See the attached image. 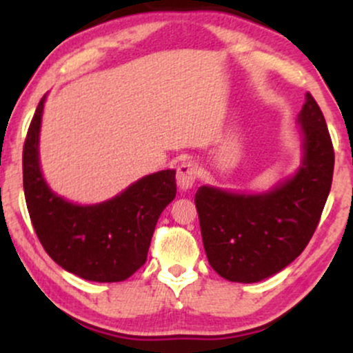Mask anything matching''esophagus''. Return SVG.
<instances>
[{
  "label": "esophagus",
  "mask_w": 353,
  "mask_h": 353,
  "mask_svg": "<svg viewBox=\"0 0 353 353\" xmlns=\"http://www.w3.org/2000/svg\"><path fill=\"white\" fill-rule=\"evenodd\" d=\"M197 179V165L192 161H184L177 168V185L181 190H188Z\"/></svg>",
  "instance_id": "esophagus-1"
}]
</instances>
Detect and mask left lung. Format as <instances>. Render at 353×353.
Here are the masks:
<instances>
[{"label":"left lung","instance_id":"1","mask_svg":"<svg viewBox=\"0 0 353 353\" xmlns=\"http://www.w3.org/2000/svg\"><path fill=\"white\" fill-rule=\"evenodd\" d=\"M303 159L294 177L262 194L210 185L196 192L202 242L221 277L252 283L294 262L317 229L334 176V145L310 92L299 114Z\"/></svg>","mask_w":353,"mask_h":353}]
</instances>
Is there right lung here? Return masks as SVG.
Returning a JSON list of instances; mask_svg holds the SVG:
<instances>
[{
    "label": "right lung",
    "instance_id": "1",
    "mask_svg": "<svg viewBox=\"0 0 353 353\" xmlns=\"http://www.w3.org/2000/svg\"><path fill=\"white\" fill-rule=\"evenodd\" d=\"M46 94L23 148V185L28 212L48 255L68 272L92 282H121L148 259L157 219L176 197V171L149 174L119 196L78 205L52 192L39 169V128Z\"/></svg>",
    "mask_w": 353,
    "mask_h": 353
}]
</instances>
